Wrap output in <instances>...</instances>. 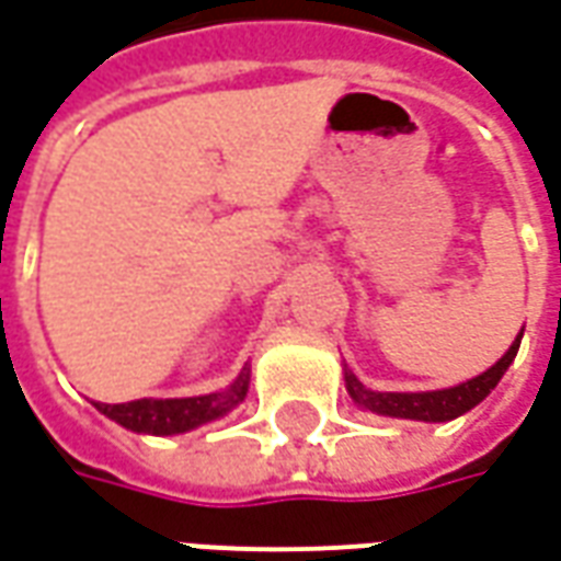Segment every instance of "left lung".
Wrapping results in <instances>:
<instances>
[{
  "label": "left lung",
  "mask_w": 561,
  "mask_h": 561,
  "mask_svg": "<svg viewBox=\"0 0 561 561\" xmlns=\"http://www.w3.org/2000/svg\"><path fill=\"white\" fill-rule=\"evenodd\" d=\"M519 340L523 334L516 336L511 343V348L501 355L499 362L492 364L485 374L473 376L461 386H453V389L440 391H370L364 389L362 382L346 370V389L352 394V401L370 410V413H379V416H394V419H416V422H449V419L461 416L473 410L477 403L483 401L489 391L495 389L501 382V376L507 374V367L516 358L519 352Z\"/></svg>",
  "instance_id": "1"
}]
</instances>
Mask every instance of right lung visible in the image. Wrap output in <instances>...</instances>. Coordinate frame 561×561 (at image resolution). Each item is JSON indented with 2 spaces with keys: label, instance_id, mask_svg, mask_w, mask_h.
<instances>
[{
  "label": "right lung",
  "instance_id": "add662e5",
  "mask_svg": "<svg viewBox=\"0 0 561 561\" xmlns=\"http://www.w3.org/2000/svg\"><path fill=\"white\" fill-rule=\"evenodd\" d=\"M245 391H249V367H242V374L225 391L199 394V398H167V401L142 398L130 403H96V410L136 434L167 437V434H185V431L227 416L233 407L245 401Z\"/></svg>",
  "mask_w": 561,
  "mask_h": 561
}]
</instances>
